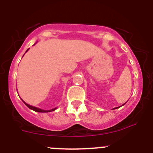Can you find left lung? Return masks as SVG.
I'll list each match as a JSON object with an SVG mask.
<instances>
[{
  "mask_svg": "<svg viewBox=\"0 0 153 153\" xmlns=\"http://www.w3.org/2000/svg\"><path fill=\"white\" fill-rule=\"evenodd\" d=\"M116 108H118V107H116ZM116 108H115V109H116Z\"/></svg>",
  "mask_w": 153,
  "mask_h": 153,
  "instance_id": "obj_1",
  "label": "left lung"
}]
</instances>
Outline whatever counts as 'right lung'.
Returning a JSON list of instances; mask_svg holds the SVG:
<instances>
[{
  "instance_id": "1",
  "label": "right lung",
  "mask_w": 153,
  "mask_h": 153,
  "mask_svg": "<svg viewBox=\"0 0 153 153\" xmlns=\"http://www.w3.org/2000/svg\"><path fill=\"white\" fill-rule=\"evenodd\" d=\"M28 50H29V49H27V52ZM24 104H25V105L27 106V107H29V109H32V110L35 111V112H52V111H54V110H55V109H56V108H55V109H50V110H44V109H39V108H37V107H35V106H32L29 105V104H27V103H25V102H24Z\"/></svg>"
}]
</instances>
